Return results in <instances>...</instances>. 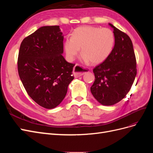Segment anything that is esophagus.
Returning <instances> with one entry per match:
<instances>
[{"instance_id":"esophagus-1","label":"esophagus","mask_w":153,"mask_h":153,"mask_svg":"<svg viewBox=\"0 0 153 153\" xmlns=\"http://www.w3.org/2000/svg\"><path fill=\"white\" fill-rule=\"evenodd\" d=\"M87 72H88V69L80 66L79 64H76L75 67L73 68V75L76 78H78L83 75H84Z\"/></svg>"}]
</instances>
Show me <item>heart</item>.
Here are the masks:
<instances>
[{
    "label": "heart",
    "instance_id": "obj_1",
    "mask_svg": "<svg viewBox=\"0 0 153 153\" xmlns=\"http://www.w3.org/2000/svg\"><path fill=\"white\" fill-rule=\"evenodd\" d=\"M114 43L115 36L111 29L84 26L76 29L71 38L66 39L64 47L69 61H73L81 48L83 61L98 64L109 57Z\"/></svg>",
    "mask_w": 153,
    "mask_h": 153
}]
</instances>
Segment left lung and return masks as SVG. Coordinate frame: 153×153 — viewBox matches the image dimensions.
I'll return each mask as SVG.
<instances>
[{
  "label": "left lung",
  "mask_w": 153,
  "mask_h": 153,
  "mask_svg": "<svg viewBox=\"0 0 153 153\" xmlns=\"http://www.w3.org/2000/svg\"><path fill=\"white\" fill-rule=\"evenodd\" d=\"M115 45L112 53L93 69L95 80L91 87L94 98L103 105H113L122 100L137 75V62L132 41L112 24Z\"/></svg>",
  "instance_id": "left-lung-1"
}]
</instances>
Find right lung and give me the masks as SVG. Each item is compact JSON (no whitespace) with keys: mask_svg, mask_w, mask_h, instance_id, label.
<instances>
[{"mask_svg":"<svg viewBox=\"0 0 153 153\" xmlns=\"http://www.w3.org/2000/svg\"><path fill=\"white\" fill-rule=\"evenodd\" d=\"M63 40L59 26L41 27L24 39L18 53V75L27 94L47 109L62 102L74 79L75 64L62 55Z\"/></svg>","mask_w":153,"mask_h":153,"instance_id":"right-lung-1","label":"right lung"}]
</instances>
